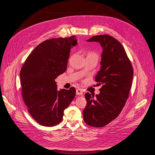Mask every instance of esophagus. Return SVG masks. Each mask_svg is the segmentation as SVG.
I'll use <instances>...</instances> for the list:
<instances>
[{
    "label": "esophagus",
    "mask_w": 155,
    "mask_h": 155,
    "mask_svg": "<svg viewBox=\"0 0 155 155\" xmlns=\"http://www.w3.org/2000/svg\"><path fill=\"white\" fill-rule=\"evenodd\" d=\"M76 94L77 95H82L83 94V91L81 89H77V90H76Z\"/></svg>",
    "instance_id": "esophagus-1"
}]
</instances>
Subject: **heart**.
<instances>
[{"label":"heart","instance_id":"heart-1","mask_svg":"<svg viewBox=\"0 0 155 155\" xmlns=\"http://www.w3.org/2000/svg\"><path fill=\"white\" fill-rule=\"evenodd\" d=\"M95 54V53H94V52H89L88 54Z\"/></svg>","mask_w":155,"mask_h":155}]
</instances>
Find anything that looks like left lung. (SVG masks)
I'll list each match as a JSON object with an SVG mask.
<instances>
[{
	"label": "left lung",
	"mask_w": 155,
	"mask_h": 155,
	"mask_svg": "<svg viewBox=\"0 0 155 155\" xmlns=\"http://www.w3.org/2000/svg\"><path fill=\"white\" fill-rule=\"evenodd\" d=\"M87 41L99 42L103 47L101 70L95 80L100 93H85L87 105L83 110L85 123L96 128L104 127L121 113L132 84L134 69L121 43L107 34L93 36Z\"/></svg>",
	"instance_id": "left-lung-1"
}]
</instances>
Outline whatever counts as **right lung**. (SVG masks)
<instances>
[{
    "label": "right lung",
    "mask_w": 155,
    "mask_h": 155,
    "mask_svg": "<svg viewBox=\"0 0 155 155\" xmlns=\"http://www.w3.org/2000/svg\"><path fill=\"white\" fill-rule=\"evenodd\" d=\"M77 45L75 36L45 40L26 59L20 73L21 95L33 119L45 127L60 123L76 89L57 91L55 79L66 70L70 49Z\"/></svg>",
    "instance_id": "right-lung-1"
}]
</instances>
